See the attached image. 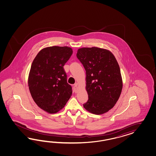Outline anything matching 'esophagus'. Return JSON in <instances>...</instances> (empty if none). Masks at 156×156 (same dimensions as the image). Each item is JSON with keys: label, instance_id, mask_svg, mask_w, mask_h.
Wrapping results in <instances>:
<instances>
[{"label": "esophagus", "instance_id": "obj_1", "mask_svg": "<svg viewBox=\"0 0 156 156\" xmlns=\"http://www.w3.org/2000/svg\"><path fill=\"white\" fill-rule=\"evenodd\" d=\"M73 89L75 93H77L78 91V83H76L75 85H74V87Z\"/></svg>", "mask_w": 156, "mask_h": 156}]
</instances>
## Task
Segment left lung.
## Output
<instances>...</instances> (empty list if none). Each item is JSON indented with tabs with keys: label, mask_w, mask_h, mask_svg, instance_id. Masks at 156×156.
Segmentation results:
<instances>
[{
	"label": "left lung",
	"mask_w": 156,
	"mask_h": 156,
	"mask_svg": "<svg viewBox=\"0 0 156 156\" xmlns=\"http://www.w3.org/2000/svg\"><path fill=\"white\" fill-rule=\"evenodd\" d=\"M76 57L86 70L89 99L83 107L91 113L102 114L112 109L122 89L120 68L112 52L97 47H83Z\"/></svg>",
	"instance_id": "obj_1"
}]
</instances>
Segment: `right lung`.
<instances>
[{
	"label": "right lung",
	"instance_id": "add662e5",
	"mask_svg": "<svg viewBox=\"0 0 156 156\" xmlns=\"http://www.w3.org/2000/svg\"><path fill=\"white\" fill-rule=\"evenodd\" d=\"M73 50L67 46L43 48L34 58L28 78L31 97L38 106L50 114L64 108L72 95L63 66Z\"/></svg>",
	"mask_w": 156,
	"mask_h": 156
}]
</instances>
